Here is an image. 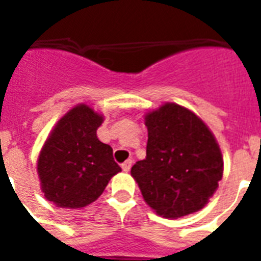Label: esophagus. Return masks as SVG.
Segmentation results:
<instances>
[{
    "instance_id": "34e87169",
    "label": "esophagus",
    "mask_w": 261,
    "mask_h": 261,
    "mask_svg": "<svg viewBox=\"0 0 261 261\" xmlns=\"http://www.w3.org/2000/svg\"><path fill=\"white\" fill-rule=\"evenodd\" d=\"M131 165H133V161H131V160H127V161H124V163L122 164V169L124 172H128L131 169Z\"/></svg>"
}]
</instances>
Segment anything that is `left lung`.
Instances as JSON below:
<instances>
[{
	"instance_id": "left-lung-1",
	"label": "left lung",
	"mask_w": 261,
	"mask_h": 261,
	"mask_svg": "<svg viewBox=\"0 0 261 261\" xmlns=\"http://www.w3.org/2000/svg\"><path fill=\"white\" fill-rule=\"evenodd\" d=\"M145 124L146 159L131 168L145 202L173 219L203 208L223 173L213 133L194 112L174 102L147 112Z\"/></svg>"
}]
</instances>
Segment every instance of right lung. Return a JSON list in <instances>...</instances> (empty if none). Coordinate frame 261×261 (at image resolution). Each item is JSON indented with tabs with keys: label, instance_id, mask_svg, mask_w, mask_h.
Returning <instances> with one entry per match:
<instances>
[{
	"label": "right lung",
	"instance_id": "1",
	"mask_svg": "<svg viewBox=\"0 0 261 261\" xmlns=\"http://www.w3.org/2000/svg\"><path fill=\"white\" fill-rule=\"evenodd\" d=\"M102 116L85 104L71 108L47 138L38 160V174L47 200L81 208L102 194L120 172L112 147L98 141Z\"/></svg>",
	"mask_w": 261,
	"mask_h": 261
}]
</instances>
